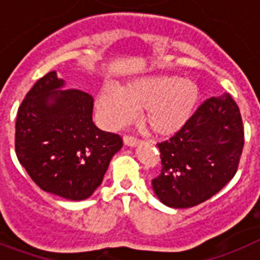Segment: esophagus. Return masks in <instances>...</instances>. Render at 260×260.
<instances>
[{"mask_svg":"<svg viewBox=\"0 0 260 260\" xmlns=\"http://www.w3.org/2000/svg\"><path fill=\"white\" fill-rule=\"evenodd\" d=\"M124 144H125L126 147H136L137 144H139V140L134 136H124Z\"/></svg>","mask_w":260,"mask_h":260,"instance_id":"esophagus-1","label":"esophagus"}]
</instances>
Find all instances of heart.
<instances>
[{
    "instance_id": "heart-1",
    "label": "heart",
    "mask_w": 260,
    "mask_h": 260,
    "mask_svg": "<svg viewBox=\"0 0 260 260\" xmlns=\"http://www.w3.org/2000/svg\"><path fill=\"white\" fill-rule=\"evenodd\" d=\"M197 86L173 75H149L104 88L98 98V110L108 125L120 126L143 110L141 121L156 136H171L182 128L197 103Z\"/></svg>"
}]
</instances>
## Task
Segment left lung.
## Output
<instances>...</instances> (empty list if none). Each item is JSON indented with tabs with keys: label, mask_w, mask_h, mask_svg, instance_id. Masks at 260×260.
Instances as JSON below:
<instances>
[{
	"label": "left lung",
	"mask_w": 260,
	"mask_h": 260,
	"mask_svg": "<svg viewBox=\"0 0 260 260\" xmlns=\"http://www.w3.org/2000/svg\"><path fill=\"white\" fill-rule=\"evenodd\" d=\"M243 144L237 103L229 93L210 98L172 139L157 144L162 168L152 180L154 194L169 208L202 204L234 177Z\"/></svg>",
	"instance_id": "1"
}]
</instances>
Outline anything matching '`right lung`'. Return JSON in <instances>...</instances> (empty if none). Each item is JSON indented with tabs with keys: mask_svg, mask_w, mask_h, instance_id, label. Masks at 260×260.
I'll use <instances>...</instances> for the list:
<instances>
[{
	"mask_svg": "<svg viewBox=\"0 0 260 260\" xmlns=\"http://www.w3.org/2000/svg\"><path fill=\"white\" fill-rule=\"evenodd\" d=\"M64 86L51 71L27 92L17 115L15 153L42 190L83 201L100 186L123 140L93 124L91 95Z\"/></svg>",
	"mask_w": 260,
	"mask_h": 260,
	"instance_id": "1",
	"label": "right lung"
}]
</instances>
